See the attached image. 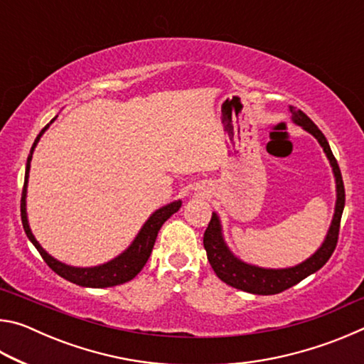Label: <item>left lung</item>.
I'll return each mask as SVG.
<instances>
[{
    "label": "left lung",
    "instance_id": "left-lung-1",
    "mask_svg": "<svg viewBox=\"0 0 364 364\" xmlns=\"http://www.w3.org/2000/svg\"><path fill=\"white\" fill-rule=\"evenodd\" d=\"M292 114V120L297 123V125L304 127L308 133H311L313 136L318 139V143L323 146V149L328 156L329 162L332 165V170H334L336 176V184H337V204H336V213L334 220H332V225L329 228L328 236H326V241L323 242L321 247L313 257L308 258L304 263L297 264V267L286 268V269H264L258 267H252V264L244 263L237 260L234 257L230 249L226 247L223 241V236H221V226L217 213L212 215L210 223H208L207 230L204 232V247L207 252V258L210 262L212 268L215 273H217L218 278L226 282L228 286L241 289L244 292L257 294V295H273L279 294L286 289L299 284L301 279H305L306 276H310L323 268L326 262L329 260L331 255L334 254L336 245L338 241V230H341V218L345 205V188H343V180L341 168H338V164L332 154L328 139H326L321 130L313 123L308 117L301 112V110L295 107H289Z\"/></svg>",
    "mask_w": 364,
    "mask_h": 364
}]
</instances>
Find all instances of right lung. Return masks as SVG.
<instances>
[{"instance_id": "obj_1", "label": "right lung", "mask_w": 364, "mask_h": 364, "mask_svg": "<svg viewBox=\"0 0 364 364\" xmlns=\"http://www.w3.org/2000/svg\"><path fill=\"white\" fill-rule=\"evenodd\" d=\"M48 127H49V123L40 132L38 136H36L35 143L32 146V151H30V156L27 159L26 180H23V189H22V197H21V218H22L23 231H26L27 237L32 241L36 250L40 252L41 258L46 262L48 267L51 268L54 273H58L60 278L70 281V282H73V284L100 289V287L119 286V284H123V282L132 281L134 276H136L139 271L143 269V267L147 262V258L151 257V252H152L154 244H156L159 230L162 228L165 221L171 217V215L178 212V208L181 207V200L171 202V204L159 208L157 212H154L151 215V218L146 221L143 228H141L139 234L136 236V239H134L130 247L123 252L122 255L114 258V260H110L109 263L100 264V267H95V268H75V267H69V264L58 262L56 258L48 255L46 252L41 249L38 241L33 237V234L28 228L27 213H26V194H27V178H28V170H30V160H32V154H33L36 143H38L40 136L45 133Z\"/></svg>"}]
</instances>
